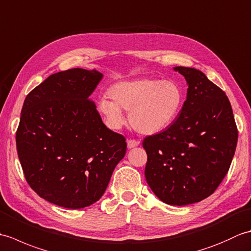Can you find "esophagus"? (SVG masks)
I'll return each instance as SVG.
<instances>
[{
	"label": "esophagus",
	"instance_id": "34e87169",
	"mask_svg": "<svg viewBox=\"0 0 251 251\" xmlns=\"http://www.w3.org/2000/svg\"><path fill=\"white\" fill-rule=\"evenodd\" d=\"M139 143H140V141H138L136 139H128L127 140V147H128V149H132V148L139 146Z\"/></svg>",
	"mask_w": 251,
	"mask_h": 251
}]
</instances>
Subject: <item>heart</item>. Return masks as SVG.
<instances>
[{"instance_id":"1","label":"heart","mask_w":251,"mask_h":251,"mask_svg":"<svg viewBox=\"0 0 251 251\" xmlns=\"http://www.w3.org/2000/svg\"><path fill=\"white\" fill-rule=\"evenodd\" d=\"M111 99L101 98L97 111L111 129L125 124L122 110L128 111L131 126L141 134L152 135L164 130L178 116L183 104V92L174 81L142 77L117 82L108 89Z\"/></svg>"}]
</instances>
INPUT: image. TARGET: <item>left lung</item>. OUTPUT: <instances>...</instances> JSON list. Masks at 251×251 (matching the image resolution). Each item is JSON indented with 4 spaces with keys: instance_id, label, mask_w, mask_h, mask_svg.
<instances>
[{
    "instance_id": "obj_1",
    "label": "left lung",
    "mask_w": 251,
    "mask_h": 251,
    "mask_svg": "<svg viewBox=\"0 0 251 251\" xmlns=\"http://www.w3.org/2000/svg\"><path fill=\"white\" fill-rule=\"evenodd\" d=\"M189 85L180 114L148 136L146 179L159 200L184 206L211 195L230 169L238 131L226 93L193 68L176 67Z\"/></svg>"
}]
</instances>
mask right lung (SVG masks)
I'll return each instance as SVG.
<instances>
[{
    "instance_id": "1",
    "label": "right lung",
    "mask_w": 251,
    "mask_h": 251,
    "mask_svg": "<svg viewBox=\"0 0 251 251\" xmlns=\"http://www.w3.org/2000/svg\"><path fill=\"white\" fill-rule=\"evenodd\" d=\"M102 74L74 68L51 74L26 95L16 146L31 189L52 204L79 209L103 195L124 157V136L109 129L89 96Z\"/></svg>"
}]
</instances>
